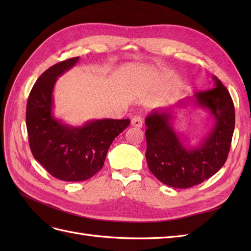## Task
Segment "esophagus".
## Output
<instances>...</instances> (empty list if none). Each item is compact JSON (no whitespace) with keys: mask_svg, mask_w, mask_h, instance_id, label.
I'll use <instances>...</instances> for the list:
<instances>
[{"mask_svg":"<svg viewBox=\"0 0 251 251\" xmlns=\"http://www.w3.org/2000/svg\"><path fill=\"white\" fill-rule=\"evenodd\" d=\"M131 125L136 127H141L142 126V118L140 116H134L131 119Z\"/></svg>","mask_w":251,"mask_h":251,"instance_id":"obj_1","label":"esophagus"}]
</instances>
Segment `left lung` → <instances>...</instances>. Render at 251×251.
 Instances as JSON below:
<instances>
[{
	"instance_id": "8db88e82",
	"label": "left lung",
	"mask_w": 251,
	"mask_h": 251,
	"mask_svg": "<svg viewBox=\"0 0 251 251\" xmlns=\"http://www.w3.org/2000/svg\"><path fill=\"white\" fill-rule=\"evenodd\" d=\"M211 78L212 89L151 110L146 118L149 169L168 186L188 188L200 184L226 161L234 130V107L221 80L215 75ZM189 108L205 111L209 123L207 134L196 144L174 126L176 112Z\"/></svg>"
}]
</instances>
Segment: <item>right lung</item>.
<instances>
[{"label": "right lung", "mask_w": 251, "mask_h": 251, "mask_svg": "<svg viewBox=\"0 0 251 251\" xmlns=\"http://www.w3.org/2000/svg\"><path fill=\"white\" fill-rule=\"evenodd\" d=\"M79 56L64 60L45 71L29 94L26 126L33 157L53 177L85 181L100 172L113 140L130 119H93L82 126L68 125L54 116L57 78L78 63Z\"/></svg>", "instance_id": "right-lung-1"}]
</instances>
